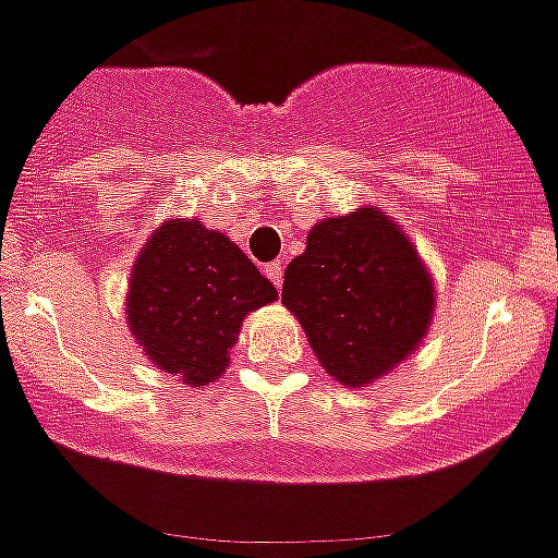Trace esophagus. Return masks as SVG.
<instances>
[{
	"instance_id": "1",
	"label": "esophagus",
	"mask_w": 558,
	"mask_h": 558,
	"mask_svg": "<svg viewBox=\"0 0 558 558\" xmlns=\"http://www.w3.org/2000/svg\"><path fill=\"white\" fill-rule=\"evenodd\" d=\"M266 275H269V280L275 283V287H283V266L280 264H269L266 266Z\"/></svg>"
}]
</instances>
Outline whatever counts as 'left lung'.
I'll return each instance as SVG.
<instances>
[{"mask_svg": "<svg viewBox=\"0 0 558 558\" xmlns=\"http://www.w3.org/2000/svg\"><path fill=\"white\" fill-rule=\"evenodd\" d=\"M280 298L326 373L347 387L392 373L418 350L436 310L433 278L410 238L369 206L312 226Z\"/></svg>", "mask_w": 558, "mask_h": 558, "instance_id": "1", "label": "left lung"}]
</instances>
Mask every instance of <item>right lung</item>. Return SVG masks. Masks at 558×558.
I'll list each match as a JSON object with an SVG mask.
<instances>
[{"mask_svg":"<svg viewBox=\"0 0 558 558\" xmlns=\"http://www.w3.org/2000/svg\"><path fill=\"white\" fill-rule=\"evenodd\" d=\"M278 298L226 234L194 220H166L131 269V335L154 366L206 387L229 366L248 312Z\"/></svg>","mask_w":558,"mask_h":558,"instance_id":"1","label":"right lung"}]
</instances>
